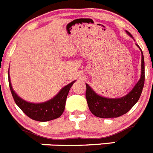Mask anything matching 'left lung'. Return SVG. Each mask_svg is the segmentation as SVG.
<instances>
[{"instance_id": "left-lung-1", "label": "left lung", "mask_w": 153, "mask_h": 153, "mask_svg": "<svg viewBox=\"0 0 153 153\" xmlns=\"http://www.w3.org/2000/svg\"><path fill=\"white\" fill-rule=\"evenodd\" d=\"M130 36L132 37L127 31ZM139 48V45H137ZM142 51V50H141ZM145 82L144 57L142 51V74L137 84L128 95L119 99H108L97 95L88 85L86 84L85 97L90 111L99 118H117L127 113L139 101Z\"/></svg>"}]
</instances>
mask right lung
<instances>
[{
	"instance_id": "1",
	"label": "right lung",
	"mask_w": 153,
	"mask_h": 153,
	"mask_svg": "<svg viewBox=\"0 0 153 153\" xmlns=\"http://www.w3.org/2000/svg\"><path fill=\"white\" fill-rule=\"evenodd\" d=\"M8 82L13 99L17 105L22 110L24 113L33 120L38 121V122H47L57 119L62 115L65 107L68 94L75 81L65 86L58 92V95L51 100L38 104L27 102L21 99L13 90L12 86L10 84V77L8 78Z\"/></svg>"
}]
</instances>
